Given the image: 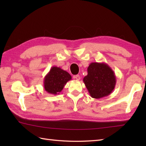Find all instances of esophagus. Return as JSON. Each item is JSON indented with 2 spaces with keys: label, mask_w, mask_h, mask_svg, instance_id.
Listing matches in <instances>:
<instances>
[{
  "label": "esophagus",
  "mask_w": 146,
  "mask_h": 146,
  "mask_svg": "<svg viewBox=\"0 0 146 146\" xmlns=\"http://www.w3.org/2000/svg\"><path fill=\"white\" fill-rule=\"evenodd\" d=\"M75 78L76 80H80V76L79 75H75Z\"/></svg>",
  "instance_id": "34e87169"
}]
</instances>
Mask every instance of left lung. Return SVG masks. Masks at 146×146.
Masks as SVG:
<instances>
[{
	"label": "left lung",
	"instance_id": "obj_1",
	"mask_svg": "<svg viewBox=\"0 0 146 146\" xmlns=\"http://www.w3.org/2000/svg\"><path fill=\"white\" fill-rule=\"evenodd\" d=\"M87 72L83 82L92 98H103L113 92L116 85V76L107 63L92 62L87 68Z\"/></svg>",
	"mask_w": 146,
	"mask_h": 146
}]
</instances>
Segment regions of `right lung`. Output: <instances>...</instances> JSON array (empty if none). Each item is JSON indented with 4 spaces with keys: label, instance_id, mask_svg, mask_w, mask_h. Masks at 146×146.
<instances>
[{
    "label": "right lung",
    "instance_id": "obj_1",
    "mask_svg": "<svg viewBox=\"0 0 146 146\" xmlns=\"http://www.w3.org/2000/svg\"><path fill=\"white\" fill-rule=\"evenodd\" d=\"M71 80V76L61 68L52 66L44 78V88L50 94L58 95L66 83Z\"/></svg>",
    "mask_w": 146,
    "mask_h": 146
}]
</instances>
